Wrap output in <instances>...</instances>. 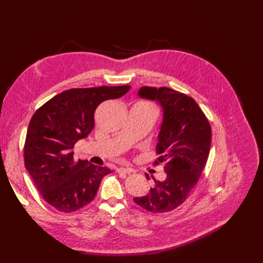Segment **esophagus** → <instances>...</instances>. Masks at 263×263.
I'll use <instances>...</instances> for the list:
<instances>
[{
  "mask_svg": "<svg viewBox=\"0 0 263 263\" xmlns=\"http://www.w3.org/2000/svg\"><path fill=\"white\" fill-rule=\"evenodd\" d=\"M117 172L119 173H125V174H131L135 171L132 168H128V167H120V168H117Z\"/></svg>",
  "mask_w": 263,
  "mask_h": 263,
  "instance_id": "34e87169",
  "label": "esophagus"
}]
</instances>
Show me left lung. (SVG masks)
Here are the masks:
<instances>
[{
  "label": "left lung",
  "mask_w": 263,
  "mask_h": 263,
  "mask_svg": "<svg viewBox=\"0 0 263 263\" xmlns=\"http://www.w3.org/2000/svg\"><path fill=\"white\" fill-rule=\"evenodd\" d=\"M142 98L157 100L164 110L155 165L163 164L164 181L133 201L144 210L164 214L180 206L198 183L209 157L211 126L195 100L174 89L142 87ZM146 177L149 180L148 174Z\"/></svg>",
  "instance_id": "obj_1"
}]
</instances>
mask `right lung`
I'll use <instances>...</instances> for the list:
<instances>
[{"instance_id":"add662e5","label":"right lung","mask_w":263,"mask_h":263,"mask_svg":"<svg viewBox=\"0 0 263 263\" xmlns=\"http://www.w3.org/2000/svg\"><path fill=\"white\" fill-rule=\"evenodd\" d=\"M131 86L73 88L39 107L28 126L25 166L44 200L65 214L90 203L102 178L111 172L73 158L74 144L95 126V110L107 99L120 98Z\"/></svg>"}]
</instances>
